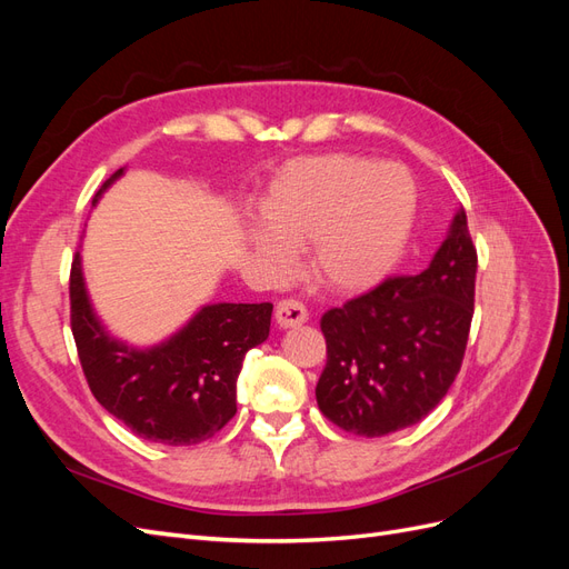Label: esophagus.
<instances>
[{
    "mask_svg": "<svg viewBox=\"0 0 569 569\" xmlns=\"http://www.w3.org/2000/svg\"><path fill=\"white\" fill-rule=\"evenodd\" d=\"M274 320L282 327V330H289V327H299L308 320V311L303 308L301 301L295 299H284L278 306H274Z\"/></svg>",
    "mask_w": 569,
    "mask_h": 569,
    "instance_id": "esophagus-1",
    "label": "esophagus"
}]
</instances>
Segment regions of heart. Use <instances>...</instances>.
Here are the masks:
<instances>
[{"label": "heart", "instance_id": "1", "mask_svg": "<svg viewBox=\"0 0 569 569\" xmlns=\"http://www.w3.org/2000/svg\"><path fill=\"white\" fill-rule=\"evenodd\" d=\"M266 226L249 230L253 251L287 268L306 247L313 282L339 295L375 287L399 263L418 211V187L399 163L353 153L291 161L261 201Z\"/></svg>", "mask_w": 569, "mask_h": 569}]
</instances>
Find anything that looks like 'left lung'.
<instances>
[{
	"label": "left lung",
	"mask_w": 569,
	"mask_h": 569,
	"mask_svg": "<svg viewBox=\"0 0 569 569\" xmlns=\"http://www.w3.org/2000/svg\"><path fill=\"white\" fill-rule=\"evenodd\" d=\"M477 251L456 211L429 266L391 278L320 320V410L343 432L385 437L420 422L453 385L475 313Z\"/></svg>",
	"instance_id": "left-lung-1"
}]
</instances>
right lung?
I'll use <instances>...</instances> for the list:
<instances>
[{"label": "right lung", "instance_id": "1", "mask_svg": "<svg viewBox=\"0 0 569 569\" xmlns=\"http://www.w3.org/2000/svg\"><path fill=\"white\" fill-rule=\"evenodd\" d=\"M126 173L101 184L92 206ZM272 303H206L153 347H132L99 320L82 274L71 268V327L94 399L137 437L192 446L211 439L237 412V377L249 349L270 335Z\"/></svg>", "mask_w": 569, "mask_h": 569}]
</instances>
